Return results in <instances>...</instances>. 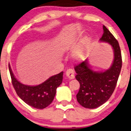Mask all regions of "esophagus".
Here are the masks:
<instances>
[{
  "label": "esophagus",
  "mask_w": 131,
  "mask_h": 131,
  "mask_svg": "<svg viewBox=\"0 0 131 131\" xmlns=\"http://www.w3.org/2000/svg\"><path fill=\"white\" fill-rule=\"evenodd\" d=\"M66 75L69 79H74L75 77V75H74V71L73 69H68L66 71Z\"/></svg>",
  "instance_id": "obj_1"
}]
</instances>
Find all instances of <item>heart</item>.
Wrapping results in <instances>:
<instances>
[{
	"instance_id": "1",
	"label": "heart",
	"mask_w": 131,
	"mask_h": 131,
	"mask_svg": "<svg viewBox=\"0 0 131 131\" xmlns=\"http://www.w3.org/2000/svg\"><path fill=\"white\" fill-rule=\"evenodd\" d=\"M86 56V51L84 43L78 45L71 52V57L76 62H82L84 60Z\"/></svg>"
}]
</instances>
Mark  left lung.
<instances>
[{"instance_id":"8db88e82","label":"left lung","mask_w":131,"mask_h":131,"mask_svg":"<svg viewBox=\"0 0 131 131\" xmlns=\"http://www.w3.org/2000/svg\"><path fill=\"white\" fill-rule=\"evenodd\" d=\"M100 41L109 43L114 51V59L110 69L96 72L91 68L88 59L76 65L75 79L80 83L77 102L83 107L94 109L107 102L116 86L122 66V54L118 41L105 25Z\"/></svg>"}]
</instances>
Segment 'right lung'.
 Listing matches in <instances>:
<instances>
[{
    "instance_id": "1",
    "label": "right lung",
    "mask_w": 131,
    "mask_h": 131,
    "mask_svg": "<svg viewBox=\"0 0 131 131\" xmlns=\"http://www.w3.org/2000/svg\"><path fill=\"white\" fill-rule=\"evenodd\" d=\"M9 70L13 87L18 96L27 105L34 108H45L53 101L56 89L62 83L63 72L51 76L45 82L37 86H28L19 82L14 77L10 65Z\"/></svg>"
}]
</instances>
